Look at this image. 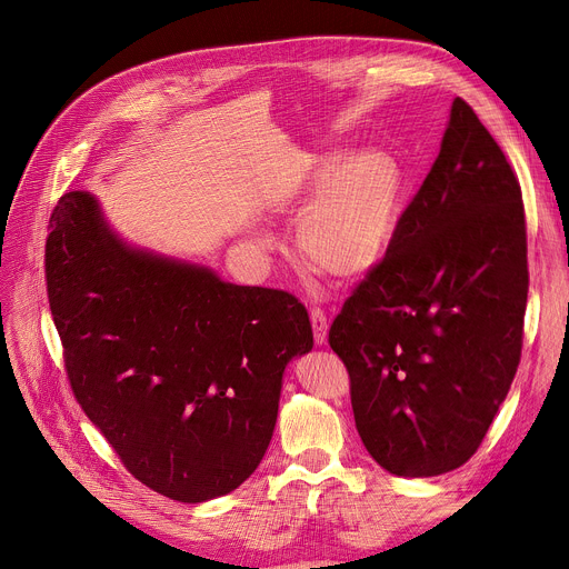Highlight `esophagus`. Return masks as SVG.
Returning <instances> with one entry per match:
<instances>
[{
	"mask_svg": "<svg viewBox=\"0 0 569 569\" xmlns=\"http://www.w3.org/2000/svg\"><path fill=\"white\" fill-rule=\"evenodd\" d=\"M311 327H313V339L318 346H322L327 341V316L322 309L313 307L311 309Z\"/></svg>",
	"mask_w": 569,
	"mask_h": 569,
	"instance_id": "1",
	"label": "esophagus"
}]
</instances>
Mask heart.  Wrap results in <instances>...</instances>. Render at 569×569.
I'll use <instances>...</instances> for the list:
<instances>
[{
    "label": "heart",
    "instance_id": "b5f03b06",
    "mask_svg": "<svg viewBox=\"0 0 569 569\" xmlns=\"http://www.w3.org/2000/svg\"><path fill=\"white\" fill-rule=\"evenodd\" d=\"M300 226L302 258L337 279H357L382 260L399 221L401 170L380 152L365 149L352 157L339 152L311 161L292 209L305 212ZM260 249H272V239L258 237Z\"/></svg>",
    "mask_w": 569,
    "mask_h": 569
}]
</instances>
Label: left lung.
Returning a JSON list of instances; mask_svg holds the SVG:
<instances>
[{
	"mask_svg": "<svg viewBox=\"0 0 569 569\" xmlns=\"http://www.w3.org/2000/svg\"><path fill=\"white\" fill-rule=\"evenodd\" d=\"M528 300L519 177L463 101L385 258L330 327L369 455L401 477L463 466L515 380Z\"/></svg>",
	"mask_w": 569,
	"mask_h": 569,
	"instance_id": "8db88e82",
	"label": "left lung"
}]
</instances>
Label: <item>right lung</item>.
Listing matches in <instances>:
<instances>
[{
  "mask_svg": "<svg viewBox=\"0 0 569 569\" xmlns=\"http://www.w3.org/2000/svg\"><path fill=\"white\" fill-rule=\"evenodd\" d=\"M46 286L73 397L138 482L202 502L247 480L313 348L295 295L131 249L84 191L50 217Z\"/></svg>",
  "mask_w": 569,
  "mask_h": 569,
  "instance_id": "obj_1",
  "label": "right lung"
}]
</instances>
